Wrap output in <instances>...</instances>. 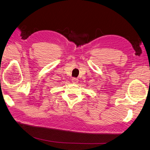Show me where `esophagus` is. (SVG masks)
I'll return each mask as SVG.
<instances>
[{
    "instance_id": "1",
    "label": "esophagus",
    "mask_w": 150,
    "mask_h": 150,
    "mask_svg": "<svg viewBox=\"0 0 150 150\" xmlns=\"http://www.w3.org/2000/svg\"><path fill=\"white\" fill-rule=\"evenodd\" d=\"M79 81V80H78V79H77V78H73L72 79V82L73 83H77Z\"/></svg>"
}]
</instances>
